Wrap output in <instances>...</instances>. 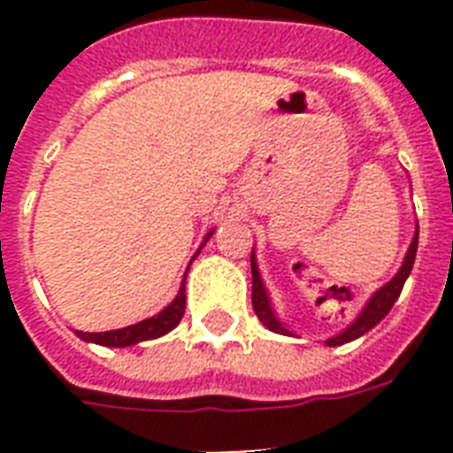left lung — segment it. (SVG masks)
Wrapping results in <instances>:
<instances>
[{
    "label": "left lung",
    "mask_w": 453,
    "mask_h": 453,
    "mask_svg": "<svg viewBox=\"0 0 453 453\" xmlns=\"http://www.w3.org/2000/svg\"><path fill=\"white\" fill-rule=\"evenodd\" d=\"M416 249H418V230H416L414 242H411V247H409L407 258H404V263H402L400 273H397V275H395L393 280L383 287V289H379L376 294H373L372 301L366 303V308L362 310V315H359L357 319H355V322L343 331V334L329 338L326 345H343L348 343V341H355V338H359L369 329H373V326H376V324H379L388 312H390L395 301L400 298L402 287H404V282H407L409 273H411V268H414ZM251 303H254V310H256V315H258V319H261L270 331H277V334H284V331H287L282 324L277 322L275 312L270 310V301L268 296H265V289H263L261 277H258V268H256L254 256H251Z\"/></svg>",
    "instance_id": "1"
}]
</instances>
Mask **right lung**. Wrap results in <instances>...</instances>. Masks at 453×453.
<instances>
[{
	"mask_svg": "<svg viewBox=\"0 0 453 453\" xmlns=\"http://www.w3.org/2000/svg\"><path fill=\"white\" fill-rule=\"evenodd\" d=\"M185 312V280L183 287L178 291V296L166 305V308L159 312V315L150 317V319H143V322L134 324V326H127V329L117 331H103V334H84V331H77V336L84 338V341H91V343L108 345V348H124V345L141 343V341H150V338L164 336L166 331H171L180 322V317Z\"/></svg>",
	"mask_w": 453,
	"mask_h": 453,
	"instance_id": "right-lung-1",
	"label": "right lung"
}]
</instances>
